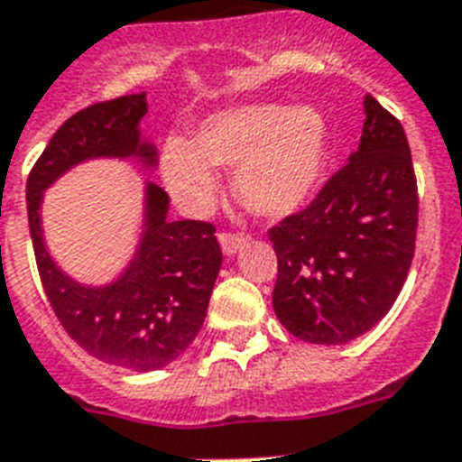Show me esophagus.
Here are the masks:
<instances>
[{"label":"esophagus","instance_id":"34e87169","mask_svg":"<svg viewBox=\"0 0 462 462\" xmlns=\"http://www.w3.org/2000/svg\"><path fill=\"white\" fill-rule=\"evenodd\" d=\"M218 239H220V246H223L225 254H230V256L232 254H237L244 244H246V237H244V235H239V232H220Z\"/></svg>","mask_w":462,"mask_h":462}]
</instances>
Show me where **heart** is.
<instances>
[{
	"mask_svg": "<svg viewBox=\"0 0 462 462\" xmlns=\"http://www.w3.org/2000/svg\"><path fill=\"white\" fill-rule=\"evenodd\" d=\"M328 159V123L310 106L246 104L208 116L192 142L171 137L161 171L187 206L216 192L213 166L237 168V192L251 211L280 218L316 192Z\"/></svg>",
	"mask_w": 462,
	"mask_h": 462,
	"instance_id": "obj_1",
	"label": "heart"
}]
</instances>
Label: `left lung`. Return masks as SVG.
<instances>
[{
  "label": "left lung",
  "mask_w": 462,
  "mask_h": 462,
  "mask_svg": "<svg viewBox=\"0 0 462 462\" xmlns=\"http://www.w3.org/2000/svg\"><path fill=\"white\" fill-rule=\"evenodd\" d=\"M358 152L306 208L268 230L277 254L273 309L310 344H346L374 328L406 282L418 232V180L406 133L365 95Z\"/></svg>",
  "instance_id": "obj_1"
}]
</instances>
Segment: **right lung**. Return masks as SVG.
<instances>
[{"label":"right lung","mask_w":462,"mask_h":462,"mask_svg":"<svg viewBox=\"0 0 462 462\" xmlns=\"http://www.w3.org/2000/svg\"><path fill=\"white\" fill-rule=\"evenodd\" d=\"M144 95L97 101L73 114L54 133L28 175V223L37 270L56 318L89 356L127 370H159L185 351L204 325L223 251L216 225L166 220L168 194L146 187V220L140 251L118 282L82 287L56 268L40 227L42 192L61 172L95 156H142L153 149L140 142Z\"/></svg>","instance_id":"right-lung-1"}]
</instances>
